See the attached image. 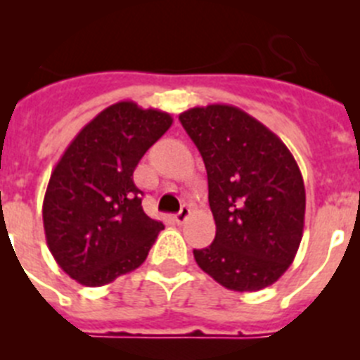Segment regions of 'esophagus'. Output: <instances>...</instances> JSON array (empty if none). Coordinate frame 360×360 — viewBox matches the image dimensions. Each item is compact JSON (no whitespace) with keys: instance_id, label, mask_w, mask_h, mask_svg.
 Here are the masks:
<instances>
[{"instance_id":"34e87169","label":"esophagus","mask_w":360,"mask_h":360,"mask_svg":"<svg viewBox=\"0 0 360 360\" xmlns=\"http://www.w3.org/2000/svg\"><path fill=\"white\" fill-rule=\"evenodd\" d=\"M191 214V207H187V205H182V209L174 214V219H176V224H184L187 218H189Z\"/></svg>"}]
</instances>
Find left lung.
Instances as JSON below:
<instances>
[{
	"label": "left lung",
	"mask_w": 360,
	"mask_h": 360,
	"mask_svg": "<svg viewBox=\"0 0 360 360\" xmlns=\"http://www.w3.org/2000/svg\"><path fill=\"white\" fill-rule=\"evenodd\" d=\"M207 169L214 241L193 250L203 272L234 292L278 281L303 238L307 195L299 165L276 133L243 110L209 104L180 113Z\"/></svg>",
	"instance_id": "left-lung-1"
}]
</instances>
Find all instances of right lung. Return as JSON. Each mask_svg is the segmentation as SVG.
<instances>
[{"mask_svg":"<svg viewBox=\"0 0 360 360\" xmlns=\"http://www.w3.org/2000/svg\"><path fill=\"white\" fill-rule=\"evenodd\" d=\"M173 124L160 110L111 104L70 142L43 202L46 245L57 265L86 287L139 269L164 229L142 209L133 171Z\"/></svg>","mask_w":360,"mask_h":360,"instance_id":"right-lung-1","label":"right lung"}]
</instances>
